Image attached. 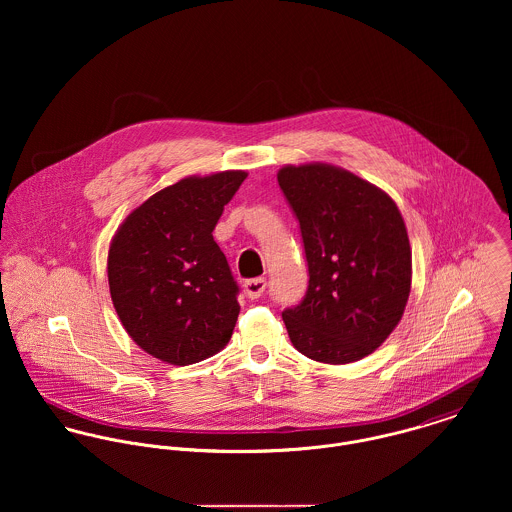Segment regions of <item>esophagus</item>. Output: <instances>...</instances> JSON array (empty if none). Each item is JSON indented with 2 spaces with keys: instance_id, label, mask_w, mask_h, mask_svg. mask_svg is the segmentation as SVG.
Returning a JSON list of instances; mask_svg holds the SVG:
<instances>
[{
  "instance_id": "1",
  "label": "esophagus",
  "mask_w": 512,
  "mask_h": 512,
  "mask_svg": "<svg viewBox=\"0 0 512 512\" xmlns=\"http://www.w3.org/2000/svg\"><path fill=\"white\" fill-rule=\"evenodd\" d=\"M264 290H266V280L264 278H252V280L244 282V293L250 299H258L264 293Z\"/></svg>"
}]
</instances>
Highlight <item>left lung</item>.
Returning a JSON list of instances; mask_svg holds the SVG:
<instances>
[{"instance_id":"obj_1","label":"left lung","mask_w":512,"mask_h":512,"mask_svg":"<svg viewBox=\"0 0 512 512\" xmlns=\"http://www.w3.org/2000/svg\"><path fill=\"white\" fill-rule=\"evenodd\" d=\"M278 183L309 268L303 301L282 313L293 347L325 365L361 361L388 339L408 303L404 219L388 193L337 165H284Z\"/></svg>"}]
</instances>
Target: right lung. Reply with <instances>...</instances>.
<instances>
[{
    "mask_svg": "<svg viewBox=\"0 0 512 512\" xmlns=\"http://www.w3.org/2000/svg\"><path fill=\"white\" fill-rule=\"evenodd\" d=\"M246 177H185L134 209L110 242L114 309L132 341L167 365L205 361L232 337L238 286L213 230Z\"/></svg>",
    "mask_w": 512,
    "mask_h": 512,
    "instance_id": "1",
    "label": "right lung"
}]
</instances>
